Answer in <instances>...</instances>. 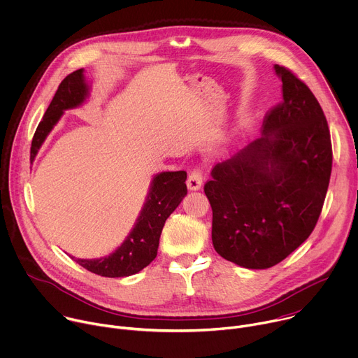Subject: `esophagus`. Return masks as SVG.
Listing matches in <instances>:
<instances>
[{"instance_id": "esophagus-1", "label": "esophagus", "mask_w": 358, "mask_h": 358, "mask_svg": "<svg viewBox=\"0 0 358 358\" xmlns=\"http://www.w3.org/2000/svg\"><path fill=\"white\" fill-rule=\"evenodd\" d=\"M201 185H203V171L201 168H196L189 173L187 187L190 190H197L201 187Z\"/></svg>"}]
</instances>
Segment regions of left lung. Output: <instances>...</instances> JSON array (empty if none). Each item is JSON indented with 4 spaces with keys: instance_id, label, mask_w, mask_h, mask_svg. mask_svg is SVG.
Instances as JSON below:
<instances>
[{
    "instance_id": "obj_1",
    "label": "left lung",
    "mask_w": 358,
    "mask_h": 358,
    "mask_svg": "<svg viewBox=\"0 0 358 358\" xmlns=\"http://www.w3.org/2000/svg\"><path fill=\"white\" fill-rule=\"evenodd\" d=\"M283 100L266 111L262 136L217 164L204 193L211 240L224 259L265 269L313 231L327 193L333 151L324 113L303 80L275 64Z\"/></svg>"
}]
</instances>
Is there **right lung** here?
<instances>
[{
  "mask_svg": "<svg viewBox=\"0 0 358 358\" xmlns=\"http://www.w3.org/2000/svg\"><path fill=\"white\" fill-rule=\"evenodd\" d=\"M87 90L83 69L73 71L62 80L34 134L31 161H34L42 142L60 118L63 110L82 104L89 93ZM186 178L187 173L185 171L164 172L154 178L147 203L135 227L111 255L100 259L71 258L87 271L107 278L129 276L148 266L158 254L159 237L166 219L187 193Z\"/></svg>",
  "mask_w": 358,
  "mask_h": 358,
  "instance_id": "right-lung-1",
  "label": "right lung"
}]
</instances>
